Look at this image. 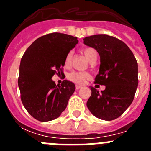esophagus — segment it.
I'll return each mask as SVG.
<instances>
[{
    "mask_svg": "<svg viewBox=\"0 0 151 151\" xmlns=\"http://www.w3.org/2000/svg\"><path fill=\"white\" fill-rule=\"evenodd\" d=\"M81 88H82V86H81V85H76V88L77 90H78V89H80Z\"/></svg>",
    "mask_w": 151,
    "mask_h": 151,
    "instance_id": "34e87169",
    "label": "esophagus"
}]
</instances>
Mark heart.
<instances>
[{
  "label": "heart",
  "instance_id": "1",
  "mask_svg": "<svg viewBox=\"0 0 151 151\" xmlns=\"http://www.w3.org/2000/svg\"><path fill=\"white\" fill-rule=\"evenodd\" d=\"M83 53L85 57H86V58L90 62L93 59V57L95 55H97L95 50L93 48H91V47H87V48L84 49ZM72 56H73L72 52H69L66 54V57H65V60H64V66H66V67H69V66L70 65ZM67 78L68 79L73 82L74 83L78 84V85H82V84H84L86 82V80L89 79L91 78V75L88 72L73 71L68 74Z\"/></svg>",
  "mask_w": 151,
  "mask_h": 151
}]
</instances>
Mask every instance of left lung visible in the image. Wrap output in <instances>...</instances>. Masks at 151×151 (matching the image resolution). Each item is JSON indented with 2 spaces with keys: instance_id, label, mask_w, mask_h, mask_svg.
Segmentation results:
<instances>
[{
  "instance_id": "obj_1",
  "label": "left lung",
  "mask_w": 151,
  "mask_h": 151,
  "mask_svg": "<svg viewBox=\"0 0 151 151\" xmlns=\"http://www.w3.org/2000/svg\"><path fill=\"white\" fill-rule=\"evenodd\" d=\"M83 40L99 54L101 65L94 82L106 87L101 92L90 87L88 108L97 118L116 119L134 99L138 85V63L129 47L115 37L94 35Z\"/></svg>"
}]
</instances>
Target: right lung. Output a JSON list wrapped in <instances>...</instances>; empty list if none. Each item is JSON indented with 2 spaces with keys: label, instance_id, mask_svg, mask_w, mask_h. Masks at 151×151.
Instances as JSON below:
<instances>
[{
  "label": "right lung",
  "instance_id": "add662e5",
  "mask_svg": "<svg viewBox=\"0 0 151 151\" xmlns=\"http://www.w3.org/2000/svg\"><path fill=\"white\" fill-rule=\"evenodd\" d=\"M78 42L76 37L50 33L36 39L22 56L18 78L21 100L37 120H54L66 109L76 90L75 84L64 80L61 85H56L52 77L59 73L66 54Z\"/></svg>",
  "mask_w": 151,
  "mask_h": 151
}]
</instances>
